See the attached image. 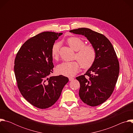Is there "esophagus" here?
Listing matches in <instances>:
<instances>
[{"label":"esophagus","mask_w":133,"mask_h":133,"mask_svg":"<svg viewBox=\"0 0 133 133\" xmlns=\"http://www.w3.org/2000/svg\"><path fill=\"white\" fill-rule=\"evenodd\" d=\"M74 79V78L73 77H69V81H72Z\"/></svg>","instance_id":"esophagus-1"}]
</instances>
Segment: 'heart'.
<instances>
[{
    "label": "heart",
    "mask_w": 133,
    "mask_h": 133,
    "mask_svg": "<svg viewBox=\"0 0 133 133\" xmlns=\"http://www.w3.org/2000/svg\"><path fill=\"white\" fill-rule=\"evenodd\" d=\"M67 42L69 46L75 51H77L76 57L79 62H64L58 65L56 68L58 74L65 76H72L76 74L81 68V64L83 68L88 69L94 63L96 58V51L90 45H85V42L81 38L72 36L67 39ZM60 43H56L51 47V55L54 59L58 57Z\"/></svg>",
    "instance_id": "heart-1"
}]
</instances>
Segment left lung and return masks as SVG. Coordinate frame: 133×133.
<instances>
[{"instance_id":"8db88e82","label":"left lung","mask_w":133,"mask_h":133,"mask_svg":"<svg viewBox=\"0 0 133 133\" xmlns=\"http://www.w3.org/2000/svg\"><path fill=\"white\" fill-rule=\"evenodd\" d=\"M85 36L96 49V58L84 75L76 77L80 83L79 96L90 106H96L108 99L114 90L119 72V64L112 44L102 34L89 28L69 31Z\"/></svg>"}]
</instances>
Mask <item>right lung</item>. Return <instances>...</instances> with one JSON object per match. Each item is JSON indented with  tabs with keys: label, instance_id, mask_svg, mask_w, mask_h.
Segmentation results:
<instances>
[{
	"label": "right lung",
	"instance_id": "1",
	"mask_svg": "<svg viewBox=\"0 0 133 133\" xmlns=\"http://www.w3.org/2000/svg\"><path fill=\"white\" fill-rule=\"evenodd\" d=\"M62 34L40 33L28 39L16 54L14 71L18 88L26 100L37 108L53 105L69 81L63 75L49 77L54 67L51 49Z\"/></svg>",
	"mask_w": 133,
	"mask_h": 133
}]
</instances>
